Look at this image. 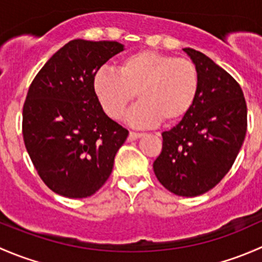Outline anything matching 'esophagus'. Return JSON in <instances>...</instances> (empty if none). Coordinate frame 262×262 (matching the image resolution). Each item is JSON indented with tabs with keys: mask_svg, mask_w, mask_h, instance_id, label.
Returning a JSON list of instances; mask_svg holds the SVG:
<instances>
[{
	"mask_svg": "<svg viewBox=\"0 0 262 262\" xmlns=\"http://www.w3.org/2000/svg\"><path fill=\"white\" fill-rule=\"evenodd\" d=\"M141 137H143V133H138V132H130V133H129L128 139L129 141H136V139L141 138Z\"/></svg>",
	"mask_w": 262,
	"mask_h": 262,
	"instance_id": "1",
	"label": "esophagus"
}]
</instances>
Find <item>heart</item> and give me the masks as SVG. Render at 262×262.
<instances>
[{
  "instance_id": "b5f03b06",
  "label": "heart",
  "mask_w": 262,
  "mask_h": 262,
  "mask_svg": "<svg viewBox=\"0 0 262 262\" xmlns=\"http://www.w3.org/2000/svg\"><path fill=\"white\" fill-rule=\"evenodd\" d=\"M199 82L192 60L144 49L119 60L116 72L97 71L92 89L101 109L114 120L123 116L137 94L139 102L126 114V121L146 128L185 118L196 99Z\"/></svg>"
}]
</instances>
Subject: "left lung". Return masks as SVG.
Returning <instances> with one entry per match:
<instances>
[{
  "mask_svg": "<svg viewBox=\"0 0 262 262\" xmlns=\"http://www.w3.org/2000/svg\"><path fill=\"white\" fill-rule=\"evenodd\" d=\"M199 72L191 110L162 133V150L153 162L158 181L179 196L209 191L228 173L247 130V106L241 86L209 57L185 48Z\"/></svg>",
  "mask_w": 262,
  "mask_h": 262,
  "instance_id": "1",
  "label": "left lung"
}]
</instances>
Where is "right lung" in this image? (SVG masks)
<instances>
[{
  "label": "right lung",
  "mask_w": 262,
  "mask_h": 262,
  "mask_svg": "<svg viewBox=\"0 0 262 262\" xmlns=\"http://www.w3.org/2000/svg\"><path fill=\"white\" fill-rule=\"evenodd\" d=\"M124 49L118 41L75 39L43 66L23 107V137L34 167L57 194L81 199L109 179L129 132L100 106L92 78Z\"/></svg>",
  "instance_id": "obj_1"
}]
</instances>
